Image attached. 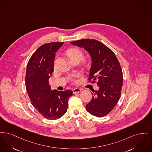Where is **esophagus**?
<instances>
[{"label": "esophagus", "mask_w": 152, "mask_h": 152, "mask_svg": "<svg viewBox=\"0 0 152 152\" xmlns=\"http://www.w3.org/2000/svg\"><path fill=\"white\" fill-rule=\"evenodd\" d=\"M73 91L74 94L79 93L81 91V89L79 88H75L73 89Z\"/></svg>", "instance_id": "esophagus-1"}]
</instances>
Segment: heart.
Here are the masks:
<instances>
[{
	"label": "heart",
	"mask_w": 152,
	"mask_h": 152,
	"mask_svg": "<svg viewBox=\"0 0 152 152\" xmlns=\"http://www.w3.org/2000/svg\"><path fill=\"white\" fill-rule=\"evenodd\" d=\"M66 53L72 62L75 60H78L80 61L81 59H83L84 57V53L82 50L77 48H72L68 49Z\"/></svg>",
	"instance_id": "heart-1"
}]
</instances>
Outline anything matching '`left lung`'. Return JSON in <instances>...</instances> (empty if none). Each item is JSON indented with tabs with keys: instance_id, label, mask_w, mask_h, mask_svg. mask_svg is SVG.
Here are the masks:
<instances>
[{
	"instance_id": "left-lung-1",
	"label": "left lung",
	"mask_w": 152,
	"mask_h": 152,
	"mask_svg": "<svg viewBox=\"0 0 152 152\" xmlns=\"http://www.w3.org/2000/svg\"><path fill=\"white\" fill-rule=\"evenodd\" d=\"M71 44L83 48L90 54L92 65L88 82H96L99 87L98 91H93L86 110L94 116H104L112 111L121 96L123 76L119 61L112 50L98 40L82 39Z\"/></svg>"
}]
</instances>
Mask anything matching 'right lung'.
Here are the masks:
<instances>
[{
  "label": "right lung",
  "instance_id": "1",
  "mask_svg": "<svg viewBox=\"0 0 152 152\" xmlns=\"http://www.w3.org/2000/svg\"><path fill=\"white\" fill-rule=\"evenodd\" d=\"M64 43L43 44L33 53L26 66V87L31 104L43 117L52 120L66 113L68 100L73 95L70 90H52L49 83L56 53Z\"/></svg>",
  "mask_w": 152,
  "mask_h": 152
}]
</instances>
